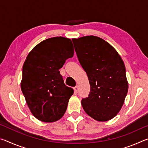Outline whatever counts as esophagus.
<instances>
[{
  "instance_id": "1",
  "label": "esophagus",
  "mask_w": 148,
  "mask_h": 148,
  "mask_svg": "<svg viewBox=\"0 0 148 148\" xmlns=\"http://www.w3.org/2000/svg\"><path fill=\"white\" fill-rule=\"evenodd\" d=\"M74 91L76 92H77V91H78V90H79V87H78V86H76V87H74Z\"/></svg>"
}]
</instances>
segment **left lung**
Instances as JSON below:
<instances>
[{"instance_id":"left-lung-1","label":"left lung","mask_w":148,"mask_h":148,"mask_svg":"<svg viewBox=\"0 0 148 148\" xmlns=\"http://www.w3.org/2000/svg\"><path fill=\"white\" fill-rule=\"evenodd\" d=\"M72 40L91 86L89 97L82 99V107L96 121H109L119 113L128 92L124 62L116 50L98 36Z\"/></svg>"}]
</instances>
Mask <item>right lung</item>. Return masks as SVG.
<instances>
[{
    "label": "right lung",
    "instance_id": "1",
    "mask_svg": "<svg viewBox=\"0 0 148 148\" xmlns=\"http://www.w3.org/2000/svg\"><path fill=\"white\" fill-rule=\"evenodd\" d=\"M74 56L71 39L53 37L37 44L23 66L21 89L31 112L43 122L58 121L74 93L64 84L59 70Z\"/></svg>",
    "mask_w": 148,
    "mask_h": 148
}]
</instances>
